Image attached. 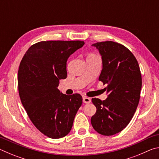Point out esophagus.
<instances>
[{"label": "esophagus", "instance_id": "34e87169", "mask_svg": "<svg viewBox=\"0 0 159 159\" xmlns=\"http://www.w3.org/2000/svg\"><path fill=\"white\" fill-rule=\"evenodd\" d=\"M83 101L84 103L86 104H88V103H90L91 102V99L89 98H87V97H84V98H83Z\"/></svg>", "mask_w": 159, "mask_h": 159}]
</instances>
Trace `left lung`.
I'll return each mask as SVG.
<instances>
[{
	"label": "left lung",
	"mask_w": 159,
	"mask_h": 159,
	"mask_svg": "<svg viewBox=\"0 0 159 159\" xmlns=\"http://www.w3.org/2000/svg\"><path fill=\"white\" fill-rule=\"evenodd\" d=\"M93 45L102 56L99 80L107 85L108 98L92 99L97 111L91 123L98 133L110 136L122 131L133 118L140 98L142 75L135 57L124 45L114 41Z\"/></svg>",
	"instance_id": "1"
}]
</instances>
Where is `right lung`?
<instances>
[{
	"instance_id": "obj_1",
	"label": "right lung",
	"mask_w": 159,
	"mask_h": 159,
	"mask_svg": "<svg viewBox=\"0 0 159 159\" xmlns=\"http://www.w3.org/2000/svg\"><path fill=\"white\" fill-rule=\"evenodd\" d=\"M85 44L81 41H47L29 48L18 70V90L21 104L33 124L52 139L66 136L81 106L80 94H62L60 79L67 76L66 61Z\"/></svg>"
}]
</instances>
